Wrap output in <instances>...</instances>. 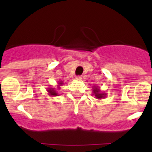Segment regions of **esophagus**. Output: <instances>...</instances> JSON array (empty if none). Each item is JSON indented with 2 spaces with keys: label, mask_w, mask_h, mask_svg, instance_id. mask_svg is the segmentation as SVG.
I'll return each mask as SVG.
<instances>
[{
  "label": "esophagus",
  "mask_w": 152,
  "mask_h": 152,
  "mask_svg": "<svg viewBox=\"0 0 152 152\" xmlns=\"http://www.w3.org/2000/svg\"><path fill=\"white\" fill-rule=\"evenodd\" d=\"M75 79L77 80H82V77L81 76H77V77H75Z\"/></svg>",
  "instance_id": "obj_1"
}]
</instances>
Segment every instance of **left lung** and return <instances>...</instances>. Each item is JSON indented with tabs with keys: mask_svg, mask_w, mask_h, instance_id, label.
Masks as SVG:
<instances>
[{
	"mask_svg": "<svg viewBox=\"0 0 152 152\" xmlns=\"http://www.w3.org/2000/svg\"><path fill=\"white\" fill-rule=\"evenodd\" d=\"M92 89L93 95H94L95 97L98 99V100H101V99L106 97V96H107V94H105L104 92H102L98 86H96L95 88H93Z\"/></svg>",
	"mask_w": 152,
	"mask_h": 152,
	"instance_id": "8db88e82",
	"label": "left lung"
}]
</instances>
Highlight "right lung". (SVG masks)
<instances>
[{
  "mask_svg": "<svg viewBox=\"0 0 152 152\" xmlns=\"http://www.w3.org/2000/svg\"><path fill=\"white\" fill-rule=\"evenodd\" d=\"M63 84V81H61V80H60V81H58V89H59L60 87H61V85ZM47 91H48V93H49V95H50L51 96H58V94L57 93V91L56 90V88H49L47 89Z\"/></svg>",
  "mask_w": 152,
  "mask_h": 152,
  "instance_id": "1",
  "label": "right lung"
}]
</instances>
